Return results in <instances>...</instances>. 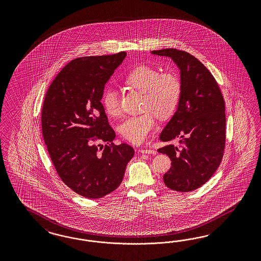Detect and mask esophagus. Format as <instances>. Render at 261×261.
Instances as JSON below:
<instances>
[{"label":"esophagus","instance_id":"1","mask_svg":"<svg viewBox=\"0 0 261 261\" xmlns=\"http://www.w3.org/2000/svg\"><path fill=\"white\" fill-rule=\"evenodd\" d=\"M140 153L142 154H152V155H155L156 154V151L152 150V149H147V148H142L140 149Z\"/></svg>","mask_w":261,"mask_h":261}]
</instances>
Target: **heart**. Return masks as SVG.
Masks as SVG:
<instances>
[{
  "mask_svg": "<svg viewBox=\"0 0 261 261\" xmlns=\"http://www.w3.org/2000/svg\"><path fill=\"white\" fill-rule=\"evenodd\" d=\"M125 85L143 93V110L146 113L129 117L119 125V133L129 142L142 143L156 126L153 112L159 118L170 116L176 109L180 95L181 82L173 72H163L150 67L139 66L130 71L125 79ZM119 92L113 88L106 89L102 95L104 110L111 117L120 113Z\"/></svg>",
  "mask_w": 261,
  "mask_h": 261,
  "instance_id": "obj_1",
  "label": "heart"
}]
</instances>
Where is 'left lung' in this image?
<instances>
[{
  "instance_id": "left-lung-1",
  "label": "left lung",
  "mask_w": 261,
  "mask_h": 261,
  "mask_svg": "<svg viewBox=\"0 0 261 261\" xmlns=\"http://www.w3.org/2000/svg\"><path fill=\"white\" fill-rule=\"evenodd\" d=\"M172 59L180 70L181 95L176 112L160 135L162 142L180 139V146L159 148L171 160L164 182L170 190L189 192L203 186L221 163L226 115L220 89L197 58L176 48L152 50Z\"/></svg>"
}]
</instances>
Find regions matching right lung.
<instances>
[{"label":"right lung","mask_w":261,"mask_h":261,"mask_svg":"<svg viewBox=\"0 0 261 261\" xmlns=\"http://www.w3.org/2000/svg\"><path fill=\"white\" fill-rule=\"evenodd\" d=\"M125 56L121 51L76 58L45 96L42 132L49 157L64 184L83 197L98 199L118 189L134 156L129 144L113 143L116 133L101 103L106 82Z\"/></svg>","instance_id":"right-lung-1"}]
</instances>
